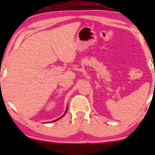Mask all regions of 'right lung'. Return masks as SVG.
Masks as SVG:
<instances>
[{
  "label": "right lung",
  "mask_w": 155,
  "mask_h": 155,
  "mask_svg": "<svg viewBox=\"0 0 155 155\" xmlns=\"http://www.w3.org/2000/svg\"><path fill=\"white\" fill-rule=\"evenodd\" d=\"M66 111H67V110H66V111H65V114H63V115L62 116H61V117H60V118H58V119H56V120H58V119H60V118H62V117H63V116H65V113H66ZM56 120H54V121H56Z\"/></svg>",
  "instance_id": "1"
}]
</instances>
